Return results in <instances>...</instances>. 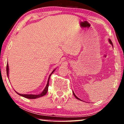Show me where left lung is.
Listing matches in <instances>:
<instances>
[{
	"label": "left lung",
	"mask_w": 124,
	"mask_h": 124,
	"mask_svg": "<svg viewBox=\"0 0 124 124\" xmlns=\"http://www.w3.org/2000/svg\"><path fill=\"white\" fill-rule=\"evenodd\" d=\"M108 40H109V43H110V44H111V45H112V46H113V44H112V41H111V39H108ZM73 95H74V96H75V97H76V99H78V100H80V101H81V100L80 99H79V98H78V97H77V96L76 95H75V94H74V92H73Z\"/></svg>",
	"instance_id": "obj_1"
}]
</instances>
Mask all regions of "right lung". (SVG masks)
<instances>
[{"label": "right lung", "instance_id": "right-lung-1", "mask_svg": "<svg viewBox=\"0 0 124 124\" xmlns=\"http://www.w3.org/2000/svg\"><path fill=\"white\" fill-rule=\"evenodd\" d=\"M55 69L54 70L52 71L51 73L50 74V75L49 76V77H48V81H47V84L46 85V86L45 89L43 90V91L40 93L39 94H37V95H34V94H19V93H18L17 92H16V93L17 94L21 96H23V97L24 98H28V99H36V98H40V97H42V96H43L44 95H45L46 94H47V91H48V86H49V79H50V76H51V74L53 73L54 71L55 70ZM7 76H8V78H9V67H8V62H7Z\"/></svg>", "mask_w": 124, "mask_h": 124}]
</instances>
